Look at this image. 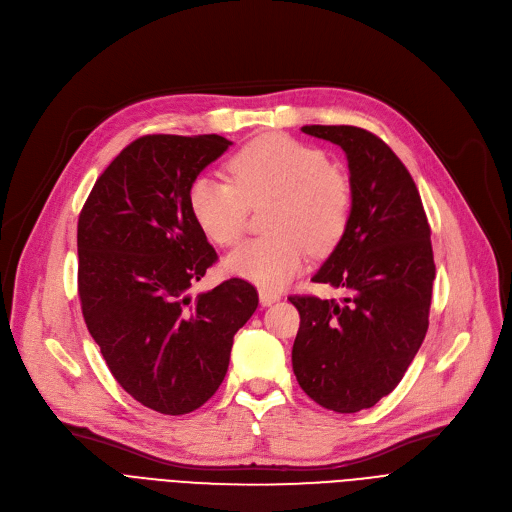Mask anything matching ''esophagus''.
Listing matches in <instances>:
<instances>
[{"mask_svg":"<svg viewBox=\"0 0 512 512\" xmlns=\"http://www.w3.org/2000/svg\"><path fill=\"white\" fill-rule=\"evenodd\" d=\"M282 296L277 294V292H271V290H259V302H261V306H269V304H273V302H277L280 300Z\"/></svg>","mask_w":512,"mask_h":512,"instance_id":"1","label":"esophagus"}]
</instances>
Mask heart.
Wrapping results in <instances>:
<instances>
[{
	"label": "heart",
	"mask_w": 512,
	"mask_h": 512,
	"mask_svg": "<svg viewBox=\"0 0 512 512\" xmlns=\"http://www.w3.org/2000/svg\"><path fill=\"white\" fill-rule=\"evenodd\" d=\"M226 169L232 183L196 177L188 192L192 216L212 243L235 245L249 210L269 204L263 216L269 237L232 251L224 261L228 273L277 290L302 269L308 249L324 255L343 239L353 188L322 149L271 132L232 153Z\"/></svg>",
	"instance_id": "1"
}]
</instances>
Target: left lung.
Instances as JSON below:
<instances>
[{"instance_id":"8db88e82","label":"left lung","mask_w":512,"mask_h":512,"mask_svg":"<svg viewBox=\"0 0 512 512\" xmlns=\"http://www.w3.org/2000/svg\"><path fill=\"white\" fill-rule=\"evenodd\" d=\"M347 153L353 208L343 239L312 277L341 300L294 294L292 365L320 406L347 414L390 394L429 329L435 261L421 194L380 136L357 126H302Z\"/></svg>"}]
</instances>
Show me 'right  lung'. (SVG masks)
<instances>
[{"instance_id":"1","label":"right lung","mask_w":512,"mask_h":512,"mask_svg":"<svg viewBox=\"0 0 512 512\" xmlns=\"http://www.w3.org/2000/svg\"><path fill=\"white\" fill-rule=\"evenodd\" d=\"M230 141L145 134L104 169L77 222V294L114 380L143 406L188 414L222 384L232 337L259 304L241 280L190 296L218 255L188 192Z\"/></svg>"}]
</instances>
